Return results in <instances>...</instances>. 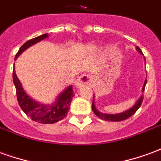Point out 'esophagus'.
Listing matches in <instances>:
<instances>
[{
  "label": "esophagus",
  "instance_id": "obj_1",
  "mask_svg": "<svg viewBox=\"0 0 161 161\" xmlns=\"http://www.w3.org/2000/svg\"><path fill=\"white\" fill-rule=\"evenodd\" d=\"M91 76H89V75H82V76H80V77L77 78V82H76L77 88L88 86V85H90V84H91Z\"/></svg>",
  "mask_w": 161,
  "mask_h": 161
}]
</instances>
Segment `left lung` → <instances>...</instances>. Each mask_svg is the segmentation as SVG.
Returning a JSON list of instances; mask_svg holds the SVG:
<instances>
[{"label":"left lung","mask_w":161,"mask_h":161,"mask_svg":"<svg viewBox=\"0 0 161 161\" xmlns=\"http://www.w3.org/2000/svg\"><path fill=\"white\" fill-rule=\"evenodd\" d=\"M136 49L138 51L139 53H142V50L139 48L138 46L136 47ZM146 84H147V80L145 81V83H144V86H143V90L142 91H145V86ZM142 102H143V97H141L140 99H139L137 103H135L131 108H129L128 110H126V111L122 112V113H120V114H115V115H110V114H104V113H101L100 111H98L97 109L96 108L94 104V101L92 103V110L94 111L95 115L98 116L99 118L103 119V120H105V121H124L126 119L129 118L130 116L135 114V112L138 110V108L141 107V105H142Z\"/></svg>","instance_id":"8db88e82"}]
</instances>
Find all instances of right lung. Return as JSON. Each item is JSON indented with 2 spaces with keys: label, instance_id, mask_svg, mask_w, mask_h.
I'll list each match as a JSON object with an SVG mask.
<instances>
[{
  "label": "right lung",
  "instance_id": "right-lung-1",
  "mask_svg": "<svg viewBox=\"0 0 161 161\" xmlns=\"http://www.w3.org/2000/svg\"><path fill=\"white\" fill-rule=\"evenodd\" d=\"M47 37V33L38 36L34 39L29 40L19 48L16 53L15 58L19 54L23 53L26 48L33 46L36 43L40 42ZM13 81L16 89V96L19 105L25 114L29 116L33 121H38L39 123L52 124L61 121L66 116L70 108V102L74 97V91L72 86L70 85L58 96L57 100L52 105H44L37 103L32 98H30L23 91L20 82L16 76L14 69L13 70Z\"/></svg>",
  "mask_w": 161,
  "mask_h": 161
}]
</instances>
